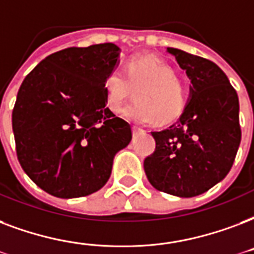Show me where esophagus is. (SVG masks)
<instances>
[{
  "label": "esophagus",
  "mask_w": 254,
  "mask_h": 254,
  "mask_svg": "<svg viewBox=\"0 0 254 254\" xmlns=\"http://www.w3.org/2000/svg\"><path fill=\"white\" fill-rule=\"evenodd\" d=\"M131 129H133V133H134V134L140 133V131H144V129H142V127H133Z\"/></svg>",
  "instance_id": "esophagus-1"
}]
</instances>
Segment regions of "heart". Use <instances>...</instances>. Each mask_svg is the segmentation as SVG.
I'll list each match as a JSON object with an SVG mask.
<instances>
[{
	"label": "heart",
	"mask_w": 254,
	"mask_h": 254,
	"mask_svg": "<svg viewBox=\"0 0 254 254\" xmlns=\"http://www.w3.org/2000/svg\"><path fill=\"white\" fill-rule=\"evenodd\" d=\"M138 89L137 102L124 110V116L137 123H149L154 117L160 123L176 119L185 105V92L176 71L157 58L141 56L131 58L127 73L114 67L104 81L106 105L117 113L131 93Z\"/></svg>",
	"instance_id": "obj_1"
}]
</instances>
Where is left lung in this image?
Wrapping results in <instances>:
<instances>
[{
	"label": "left lung",
	"instance_id": "8db88e82",
	"mask_svg": "<svg viewBox=\"0 0 254 254\" xmlns=\"http://www.w3.org/2000/svg\"><path fill=\"white\" fill-rule=\"evenodd\" d=\"M190 80L189 98L179 121L152 131L156 150L145 158L149 183L177 197L202 194L225 179L241 141L239 97L212 61L166 48Z\"/></svg>",
	"mask_w": 254,
	"mask_h": 254
}]
</instances>
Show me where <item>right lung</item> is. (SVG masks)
Here are the masks:
<instances>
[{
	"instance_id": "1",
	"label": "right lung",
	"mask_w": 254,
	"mask_h": 254,
	"mask_svg": "<svg viewBox=\"0 0 254 254\" xmlns=\"http://www.w3.org/2000/svg\"><path fill=\"white\" fill-rule=\"evenodd\" d=\"M114 44L67 48L42 60L19 86L11 124L18 161L33 183L60 198L100 190L130 125L106 106L104 81L117 67Z\"/></svg>"
}]
</instances>
